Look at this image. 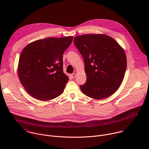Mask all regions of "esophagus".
Returning a JSON list of instances; mask_svg holds the SVG:
<instances>
[{
    "mask_svg": "<svg viewBox=\"0 0 149 149\" xmlns=\"http://www.w3.org/2000/svg\"><path fill=\"white\" fill-rule=\"evenodd\" d=\"M71 77H72V78H74L77 76V74H76L75 73H74V74H72L71 75Z\"/></svg>",
    "mask_w": 149,
    "mask_h": 149,
    "instance_id": "34e87169",
    "label": "esophagus"
}]
</instances>
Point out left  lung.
<instances>
[{
	"label": "left lung",
	"instance_id": "obj_1",
	"mask_svg": "<svg viewBox=\"0 0 149 149\" xmlns=\"http://www.w3.org/2000/svg\"><path fill=\"white\" fill-rule=\"evenodd\" d=\"M74 42L85 62L86 82L80 86L82 93L96 100L113 95L121 85L127 68L124 49L106 34L76 36Z\"/></svg>",
	"mask_w": 149,
	"mask_h": 149
}]
</instances>
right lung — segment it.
<instances>
[{
	"instance_id": "right-lung-1",
	"label": "right lung",
	"mask_w": 149,
	"mask_h": 149,
	"mask_svg": "<svg viewBox=\"0 0 149 149\" xmlns=\"http://www.w3.org/2000/svg\"><path fill=\"white\" fill-rule=\"evenodd\" d=\"M73 36L47 38L27 45L18 64V75L26 91L33 97L48 101L61 95L68 81L63 72V55Z\"/></svg>"
}]
</instances>
